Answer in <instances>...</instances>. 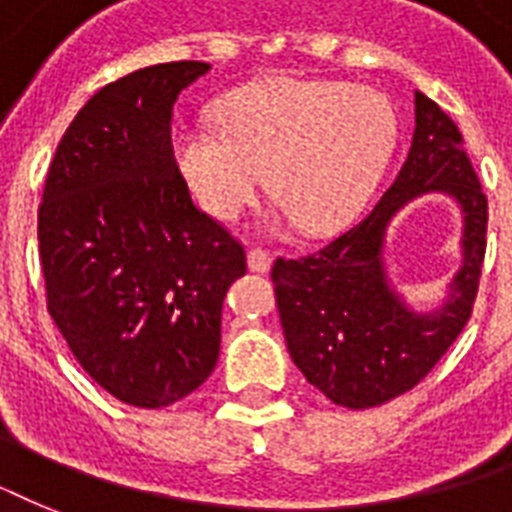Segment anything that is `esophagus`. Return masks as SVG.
Segmentation results:
<instances>
[{
    "instance_id": "34e87169",
    "label": "esophagus",
    "mask_w": 512,
    "mask_h": 512,
    "mask_svg": "<svg viewBox=\"0 0 512 512\" xmlns=\"http://www.w3.org/2000/svg\"><path fill=\"white\" fill-rule=\"evenodd\" d=\"M247 263H249V271L252 273H268L271 271V255L265 252V249H249V255H247Z\"/></svg>"
}]
</instances>
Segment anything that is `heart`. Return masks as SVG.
<instances>
[{
    "mask_svg": "<svg viewBox=\"0 0 512 512\" xmlns=\"http://www.w3.org/2000/svg\"><path fill=\"white\" fill-rule=\"evenodd\" d=\"M215 124H185L172 140L201 207L231 223L255 201L265 172L281 220L311 233L332 231L364 207L398 135L377 90L289 76L225 92Z\"/></svg>",
    "mask_w": 512,
    "mask_h": 512,
    "instance_id": "b5f03b06",
    "label": "heart"
}]
</instances>
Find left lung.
Masks as SVG:
<instances>
[{
  "instance_id": "8db88e82",
  "label": "left lung",
  "mask_w": 512,
  "mask_h": 512,
  "mask_svg": "<svg viewBox=\"0 0 512 512\" xmlns=\"http://www.w3.org/2000/svg\"><path fill=\"white\" fill-rule=\"evenodd\" d=\"M428 192H444L461 207L463 265L444 304L414 312L389 284L381 252L389 220ZM486 220V196L457 124L414 92L412 148L372 212L319 252L273 263L284 340L305 380L348 409L380 406L412 390L473 313Z\"/></svg>"
}]
</instances>
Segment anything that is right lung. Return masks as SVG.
I'll return each instance as SVG.
<instances>
[{"label": "right lung", "instance_id": "add662e5", "mask_svg": "<svg viewBox=\"0 0 512 512\" xmlns=\"http://www.w3.org/2000/svg\"><path fill=\"white\" fill-rule=\"evenodd\" d=\"M201 60L106 84L68 124L39 204L47 311L82 369L140 409L207 380L225 292L247 255L191 201L172 154V106Z\"/></svg>", "mask_w": 512, "mask_h": 512}]
</instances>
